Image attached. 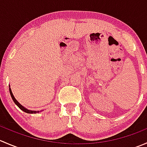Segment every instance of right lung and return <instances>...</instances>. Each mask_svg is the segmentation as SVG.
<instances>
[{"instance_id":"add662e5","label":"right lung","mask_w":147,"mask_h":147,"mask_svg":"<svg viewBox=\"0 0 147 147\" xmlns=\"http://www.w3.org/2000/svg\"><path fill=\"white\" fill-rule=\"evenodd\" d=\"M9 91H10V96H11L12 99H13V102L16 103V105H17L18 107L19 108H20L21 110H23V112H26V113H29V114H35V113H38V112H39V111H32V110H29V109H27L26 108H25L24 107L22 106L21 105H20V103H19L17 101V100H16V98L14 97V96H13V93H12V91H11V89L9 88Z\"/></svg>"}]
</instances>
